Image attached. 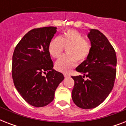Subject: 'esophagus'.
Returning <instances> with one entry per match:
<instances>
[{
    "label": "esophagus",
    "mask_w": 126,
    "mask_h": 126,
    "mask_svg": "<svg viewBox=\"0 0 126 126\" xmlns=\"http://www.w3.org/2000/svg\"><path fill=\"white\" fill-rule=\"evenodd\" d=\"M70 75H68V74H64V77L65 78H67V77H70Z\"/></svg>",
    "instance_id": "obj_1"
}]
</instances>
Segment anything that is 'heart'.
<instances>
[{"mask_svg": "<svg viewBox=\"0 0 126 126\" xmlns=\"http://www.w3.org/2000/svg\"><path fill=\"white\" fill-rule=\"evenodd\" d=\"M64 46H68V54L63 55L56 61L55 68L65 73H69L77 65V60L80 63L86 61L92 50L90 42L74 29L67 30L60 37H55L50 41L48 46L49 54L53 58H58L63 53Z\"/></svg>", "mask_w": 126, "mask_h": 126, "instance_id": "b5f03b06", "label": "heart"}]
</instances>
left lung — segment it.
Returning a JSON list of instances; mask_svg holds the SVG:
<instances>
[{
  "label": "left lung",
  "instance_id": "8db88e82",
  "mask_svg": "<svg viewBox=\"0 0 126 126\" xmlns=\"http://www.w3.org/2000/svg\"><path fill=\"white\" fill-rule=\"evenodd\" d=\"M88 36L92 45L91 53L76 69L84 75L71 77L75 81L73 101L84 109H94L107 97L113 88L117 63L115 50L102 32L90 29Z\"/></svg>",
  "mask_w": 126,
  "mask_h": 126
}]
</instances>
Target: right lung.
I'll list each match as a JSON object with an SVG mask.
<instances>
[{
    "mask_svg": "<svg viewBox=\"0 0 126 126\" xmlns=\"http://www.w3.org/2000/svg\"><path fill=\"white\" fill-rule=\"evenodd\" d=\"M56 29L45 27L31 30L13 53L12 75L15 87L23 99L35 107L50 103L56 88L64 79L62 73L53 69L48 51Z\"/></svg>",
    "mask_w": 126,
    "mask_h": 126,
    "instance_id": "add662e5",
    "label": "right lung"
}]
</instances>
